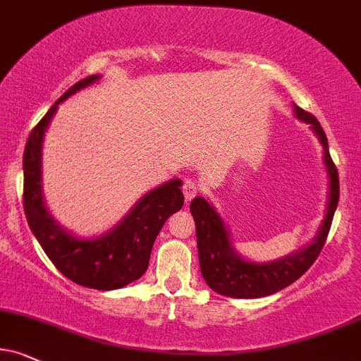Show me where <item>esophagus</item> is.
Here are the masks:
<instances>
[{
    "instance_id": "obj_1",
    "label": "esophagus",
    "mask_w": 361,
    "mask_h": 361,
    "mask_svg": "<svg viewBox=\"0 0 361 361\" xmlns=\"http://www.w3.org/2000/svg\"><path fill=\"white\" fill-rule=\"evenodd\" d=\"M182 190H184L185 202H189L190 199H192V197H195V195H197V192H199V185L195 184L194 180L188 179V180L184 182V188H182Z\"/></svg>"
}]
</instances>
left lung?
<instances>
[{
    "instance_id": "8db88e82",
    "label": "left lung",
    "mask_w": 361,
    "mask_h": 361,
    "mask_svg": "<svg viewBox=\"0 0 361 361\" xmlns=\"http://www.w3.org/2000/svg\"><path fill=\"white\" fill-rule=\"evenodd\" d=\"M298 120L310 123L311 130L323 145V160L326 166L328 179H330V194H328L326 214L319 226L317 235L308 246L281 259L271 262H255L244 259L235 252L231 243L229 231L226 229L224 221L217 214L212 204L204 197H195L190 202V214L195 222V238H197L199 264L207 286L219 295L239 300L269 296L279 289L289 286L301 278L311 268L322 252L330 233V226L335 214L338 199H340V180H338L336 166L333 164L330 150H328L326 133L319 126L318 118L310 112L295 105Z\"/></svg>"
}]
</instances>
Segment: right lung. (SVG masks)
Segmentation results:
<instances>
[{
  "instance_id": "obj_1",
  "label": "right lung",
  "mask_w": 361,
  "mask_h": 361,
  "mask_svg": "<svg viewBox=\"0 0 361 361\" xmlns=\"http://www.w3.org/2000/svg\"><path fill=\"white\" fill-rule=\"evenodd\" d=\"M100 80H80L58 99L30 133L23 154V207L31 233L61 274L80 286L110 291L139 279L149 268L155 238L169 216L184 206L180 179H172L147 192L128 214L100 238L85 239L68 233L48 212L42 192L43 137L58 104Z\"/></svg>"
}]
</instances>
